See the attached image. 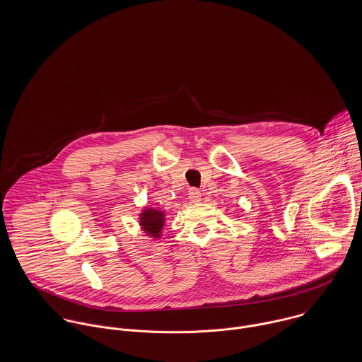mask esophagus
<instances>
[{"instance_id": "1", "label": "esophagus", "mask_w": 362, "mask_h": 362, "mask_svg": "<svg viewBox=\"0 0 362 362\" xmlns=\"http://www.w3.org/2000/svg\"><path fill=\"white\" fill-rule=\"evenodd\" d=\"M188 197H189V199H191L192 202H199L202 194H201V191H199L198 188H191V189L188 191Z\"/></svg>"}]
</instances>
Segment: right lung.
I'll use <instances>...</instances> for the list:
<instances>
[{
    "label": "right lung",
    "instance_id": "1",
    "mask_svg": "<svg viewBox=\"0 0 362 362\" xmlns=\"http://www.w3.org/2000/svg\"><path fill=\"white\" fill-rule=\"evenodd\" d=\"M164 223V213L156 210V209H145L144 213L141 214V226L142 228L149 233L151 235L157 237L161 231Z\"/></svg>",
    "mask_w": 362,
    "mask_h": 362
}]
</instances>
